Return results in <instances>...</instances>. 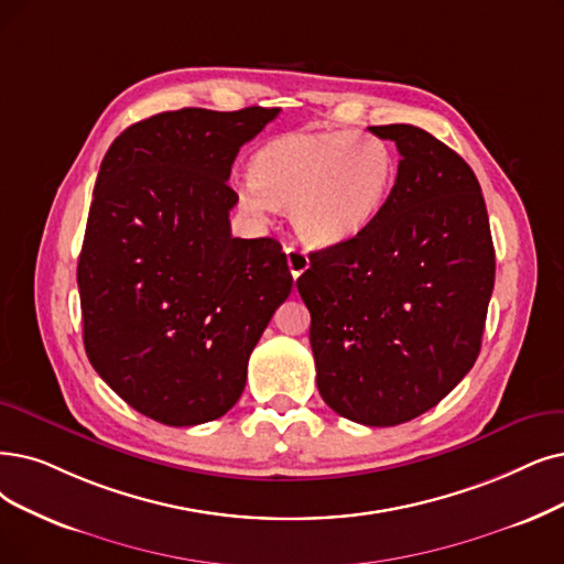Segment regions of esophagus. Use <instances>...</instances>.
I'll use <instances>...</instances> for the list:
<instances>
[{"label":"esophagus","mask_w":564,"mask_h":564,"mask_svg":"<svg viewBox=\"0 0 564 564\" xmlns=\"http://www.w3.org/2000/svg\"><path fill=\"white\" fill-rule=\"evenodd\" d=\"M286 263H289V270L291 275L294 278H301L305 270L310 268V259H307V252L301 250V247L296 245H289L286 247Z\"/></svg>","instance_id":"1"}]
</instances>
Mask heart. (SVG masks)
Listing matches in <instances>:
<instances>
[{"label":"heart","instance_id":"b5f03b06","mask_svg":"<svg viewBox=\"0 0 564 564\" xmlns=\"http://www.w3.org/2000/svg\"><path fill=\"white\" fill-rule=\"evenodd\" d=\"M395 175L393 148L370 133H286L254 154L240 200L252 213L289 208L296 234L326 247L370 227L387 206Z\"/></svg>","mask_w":564,"mask_h":564}]
</instances>
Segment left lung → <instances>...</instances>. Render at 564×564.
<instances>
[{"label":"left lung","mask_w":564,"mask_h":564,"mask_svg":"<svg viewBox=\"0 0 564 564\" xmlns=\"http://www.w3.org/2000/svg\"><path fill=\"white\" fill-rule=\"evenodd\" d=\"M400 152L387 206L358 236L310 254L317 389L340 416L398 425L452 393L481 349L495 250L479 180L414 124L370 127Z\"/></svg>","instance_id":"left-lung-1"}]
</instances>
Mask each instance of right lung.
<instances>
[{"mask_svg": "<svg viewBox=\"0 0 564 564\" xmlns=\"http://www.w3.org/2000/svg\"><path fill=\"white\" fill-rule=\"evenodd\" d=\"M280 108L169 110L108 148L78 259L89 364L133 410L198 425L238 402L294 278L273 238H234L238 150Z\"/></svg>", "mask_w": 564, "mask_h": 564, "instance_id": "right-lung-1", "label": "right lung"}]
</instances>
